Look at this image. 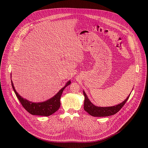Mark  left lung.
I'll list each match as a JSON object with an SVG mask.
<instances>
[{
	"mask_svg": "<svg viewBox=\"0 0 148 148\" xmlns=\"http://www.w3.org/2000/svg\"><path fill=\"white\" fill-rule=\"evenodd\" d=\"M133 90V89H132ZM84 96V110L90 115L93 116H108L112 115L119 112L128 100L131 93L121 103L111 107H98L94 105L88 99L85 92L83 90Z\"/></svg>",
	"mask_w": 148,
	"mask_h": 148,
	"instance_id": "1",
	"label": "left lung"
}]
</instances>
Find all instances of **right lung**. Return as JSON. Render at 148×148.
<instances>
[{
  "mask_svg": "<svg viewBox=\"0 0 148 148\" xmlns=\"http://www.w3.org/2000/svg\"><path fill=\"white\" fill-rule=\"evenodd\" d=\"M12 76V75H11ZM12 77V76H11ZM12 86L13 88V90L18 98V100L22 104L23 107L29 113L32 115H41L48 116L54 112H55L61 106L60 99L62 96V92L66 86L71 83V80L67 82L65 86H64L53 97L47 100V101L39 103H34L30 101H28L22 97L16 92L12 80H11Z\"/></svg>",
  "mask_w": 148,
  "mask_h": 148,
  "instance_id": "add662e5",
  "label": "right lung"
}]
</instances>
